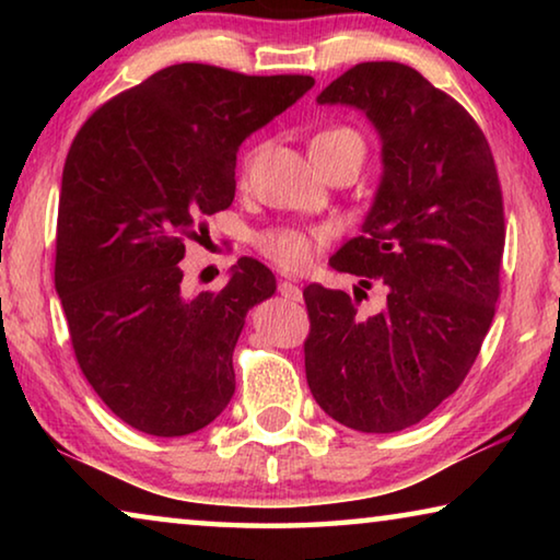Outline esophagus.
Segmentation results:
<instances>
[{
  "label": "esophagus",
  "instance_id": "esophagus-1",
  "mask_svg": "<svg viewBox=\"0 0 560 560\" xmlns=\"http://www.w3.org/2000/svg\"><path fill=\"white\" fill-rule=\"evenodd\" d=\"M279 293H281L283 299H289V301H301V287H296V283H293V281L281 279L279 281Z\"/></svg>",
  "mask_w": 560,
  "mask_h": 560
}]
</instances>
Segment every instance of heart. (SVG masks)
Masks as SVG:
<instances>
[{
    "mask_svg": "<svg viewBox=\"0 0 560 560\" xmlns=\"http://www.w3.org/2000/svg\"><path fill=\"white\" fill-rule=\"evenodd\" d=\"M350 145L365 150L360 132L348 126H330L316 132L314 140H311V153H314V160H316ZM257 153L259 148H252L249 153L244 155V170H249L254 165ZM326 242H328V232L320 230V226L303 230V226L279 224V226H269V230H261L257 236H254V244H257V249L264 254V257L289 271L306 267V264L314 259V254Z\"/></svg>",
    "mask_w": 560,
    "mask_h": 560,
    "instance_id": "b5f03b06",
    "label": "heart"
}]
</instances>
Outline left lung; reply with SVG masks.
I'll return each instance as SVG.
<instances>
[{
  "mask_svg": "<svg viewBox=\"0 0 560 560\" xmlns=\"http://www.w3.org/2000/svg\"><path fill=\"white\" fill-rule=\"evenodd\" d=\"M383 138V183L363 234L330 267L360 277L355 299L308 283L306 381L336 422L400 432L457 390L494 320L504 200L494 155L464 106L397 61H365L326 86ZM386 293L375 315L362 289Z\"/></svg>",
  "mask_w": 560,
  "mask_h": 560,
  "instance_id": "obj_1",
  "label": "left lung"
}]
</instances>
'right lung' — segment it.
Returning <instances> with one entry per match:
<instances>
[{
  "label": "right lung",
  "mask_w": 560,
  "mask_h": 560,
  "mask_svg": "<svg viewBox=\"0 0 560 560\" xmlns=\"http://www.w3.org/2000/svg\"><path fill=\"white\" fill-rule=\"evenodd\" d=\"M314 86L175 63L91 113L66 155L54 283L81 373L155 438L202 430L234 395V346L273 273L242 257L220 291H179L185 242L234 200L236 148Z\"/></svg>",
  "instance_id": "add662e5"
}]
</instances>
